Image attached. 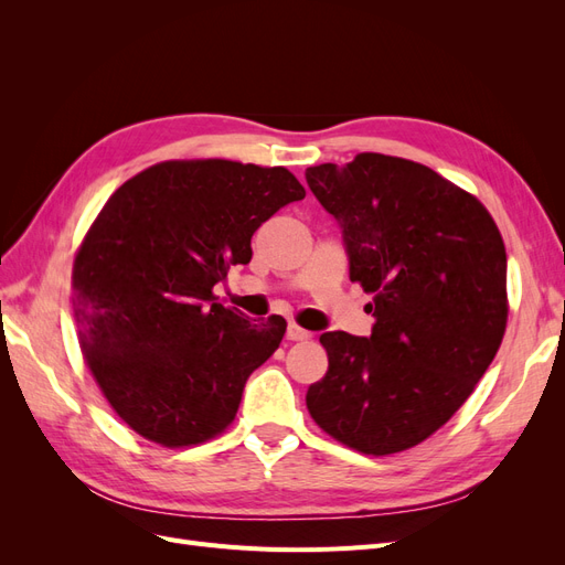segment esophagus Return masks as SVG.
Masks as SVG:
<instances>
[{
  "mask_svg": "<svg viewBox=\"0 0 565 565\" xmlns=\"http://www.w3.org/2000/svg\"><path fill=\"white\" fill-rule=\"evenodd\" d=\"M287 339L289 341H309L311 332H306L303 328H299V324H289V328H287Z\"/></svg>",
  "mask_w": 565,
  "mask_h": 565,
  "instance_id": "34e87169",
  "label": "esophagus"
}]
</instances>
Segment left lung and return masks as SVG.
Segmentation results:
<instances>
[{
  "instance_id": "left-lung-1",
  "label": "left lung",
  "mask_w": 565,
  "mask_h": 565,
  "mask_svg": "<svg viewBox=\"0 0 565 565\" xmlns=\"http://www.w3.org/2000/svg\"><path fill=\"white\" fill-rule=\"evenodd\" d=\"M339 226L370 337L324 332L328 372L306 391L324 434L363 455L419 446L471 396L507 330V249L465 188L413 160L358 152L306 169Z\"/></svg>"
}]
</instances>
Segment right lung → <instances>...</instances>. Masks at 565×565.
Returning <instances> with one entry per match:
<instances>
[{
  "mask_svg": "<svg viewBox=\"0 0 565 565\" xmlns=\"http://www.w3.org/2000/svg\"><path fill=\"white\" fill-rule=\"evenodd\" d=\"M306 191L285 167L158 162L108 198L75 254L79 349L115 415L162 448L224 434L287 322H252L214 285L249 264L252 235Z\"/></svg>",
  "mask_w": 565,
  "mask_h": 565,
  "instance_id": "obj_1",
  "label": "right lung"
}]
</instances>
